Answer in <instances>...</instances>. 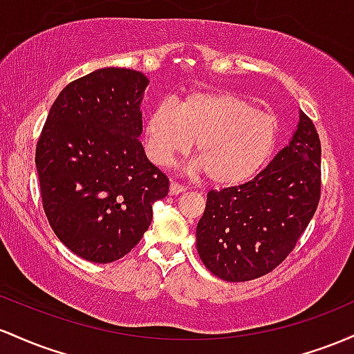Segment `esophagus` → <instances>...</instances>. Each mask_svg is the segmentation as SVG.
Returning <instances> with one entry per match:
<instances>
[{"label":"esophagus","mask_w":354,"mask_h":354,"mask_svg":"<svg viewBox=\"0 0 354 354\" xmlns=\"http://www.w3.org/2000/svg\"><path fill=\"white\" fill-rule=\"evenodd\" d=\"M185 190V185H182V184H177V182H170V187H169V192H170V196H178V194L180 192H184Z\"/></svg>","instance_id":"esophagus-1"}]
</instances>
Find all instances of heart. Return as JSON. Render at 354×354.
Wrapping results in <instances>:
<instances>
[{"label": "heart", "mask_w": 354, "mask_h": 354, "mask_svg": "<svg viewBox=\"0 0 354 354\" xmlns=\"http://www.w3.org/2000/svg\"><path fill=\"white\" fill-rule=\"evenodd\" d=\"M276 117L232 91L196 90L174 102H162L145 120L147 156L169 165L196 140L197 170L222 187L239 185L259 172L276 150Z\"/></svg>", "instance_id": "obj_1"}]
</instances>
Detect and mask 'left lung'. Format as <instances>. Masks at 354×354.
I'll list each match as a JSON object with an SVG mask.
<instances>
[{"mask_svg":"<svg viewBox=\"0 0 354 354\" xmlns=\"http://www.w3.org/2000/svg\"><path fill=\"white\" fill-rule=\"evenodd\" d=\"M321 196V142L299 112L292 138L263 172L210 190L197 224V252L214 276L242 283L277 268L295 249Z\"/></svg>","mask_w":354,"mask_h":354,"instance_id":"8db88e82","label":"left lung"}]
</instances>
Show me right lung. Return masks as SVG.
I'll list each match as a JSON object with an SVG mask.
<instances>
[{
    "mask_svg": "<svg viewBox=\"0 0 354 354\" xmlns=\"http://www.w3.org/2000/svg\"><path fill=\"white\" fill-rule=\"evenodd\" d=\"M149 80L100 68L68 83L37 144L43 209L57 237L90 263L120 259L152 222L169 178L145 156L140 103Z\"/></svg>",
    "mask_w": 354,
    "mask_h": 354,
    "instance_id": "1",
    "label": "right lung"
}]
</instances>
